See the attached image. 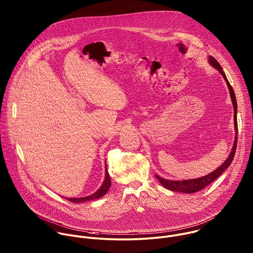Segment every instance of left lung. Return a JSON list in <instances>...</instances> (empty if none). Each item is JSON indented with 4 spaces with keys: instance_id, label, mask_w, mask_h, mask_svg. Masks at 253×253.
I'll return each instance as SVG.
<instances>
[{
    "instance_id": "8db88e82",
    "label": "left lung",
    "mask_w": 253,
    "mask_h": 253,
    "mask_svg": "<svg viewBox=\"0 0 253 253\" xmlns=\"http://www.w3.org/2000/svg\"><path fill=\"white\" fill-rule=\"evenodd\" d=\"M209 62L210 64L219 70V72L223 75L224 79L227 82V84L229 86L230 89V93H231V98L234 104V110H235V128H236V139H235V143H234V147L233 150L229 156V158L226 160V162L220 167L218 168L216 170H214L213 172L209 173L206 176L200 177V178H196V179H189V180H183V181H172V180H168L165 178L160 177L159 175H156V177L158 178V180L162 183L163 186H165L166 188L171 190V191H177V192H182V193H194L197 191H200L201 189L205 188L207 185H209L210 183H212L214 180H216L232 164L235 154H236V150H237V144H238V120H237V110H238V104H237V98H236V94L235 91L232 87V85L230 84L226 74L223 72V69L221 67V65L219 64V62L213 57L210 56L209 58Z\"/></svg>"
}]
</instances>
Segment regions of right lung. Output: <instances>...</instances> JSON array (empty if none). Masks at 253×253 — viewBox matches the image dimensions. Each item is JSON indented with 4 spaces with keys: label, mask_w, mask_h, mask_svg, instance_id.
Returning a JSON list of instances; mask_svg holds the SVG:
<instances>
[{
    "label": "right lung",
    "mask_w": 253,
    "mask_h": 253,
    "mask_svg": "<svg viewBox=\"0 0 253 253\" xmlns=\"http://www.w3.org/2000/svg\"><path fill=\"white\" fill-rule=\"evenodd\" d=\"M110 185H111V181H110L109 174H108V171H107V168H106V165H105V179H104L101 187L95 193H93L90 196H86V197H83V198H68V200L70 202H73V203H81V202L90 201V200H93V199H98V198H100V197H102L103 195L106 194Z\"/></svg>",
    "instance_id": "add662e5"
}]
</instances>
